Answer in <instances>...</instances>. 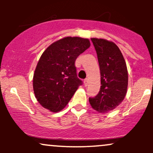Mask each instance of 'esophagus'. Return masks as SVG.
I'll list each match as a JSON object with an SVG mask.
<instances>
[{
  "label": "esophagus",
  "mask_w": 153,
  "mask_h": 153,
  "mask_svg": "<svg viewBox=\"0 0 153 153\" xmlns=\"http://www.w3.org/2000/svg\"><path fill=\"white\" fill-rule=\"evenodd\" d=\"M83 82H84V85H85V86H87V85H88V79L85 78V80H83Z\"/></svg>",
  "instance_id": "obj_1"
}]
</instances>
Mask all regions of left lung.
<instances>
[{"label":"left lung","mask_w":153,"mask_h":153,"mask_svg":"<svg viewBox=\"0 0 153 153\" xmlns=\"http://www.w3.org/2000/svg\"><path fill=\"white\" fill-rule=\"evenodd\" d=\"M91 41L97 54L101 85L99 94L89 98V102L94 109L105 113L118 106L125 97L128 85L127 65L114 42L96 38Z\"/></svg>","instance_id":"8db88e82"}]
</instances>
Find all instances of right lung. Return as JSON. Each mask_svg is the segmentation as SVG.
Instances as JSON below:
<instances>
[{
	"mask_svg": "<svg viewBox=\"0 0 153 153\" xmlns=\"http://www.w3.org/2000/svg\"><path fill=\"white\" fill-rule=\"evenodd\" d=\"M91 46L88 39L68 36L52 43L37 63L33 78L35 97L53 112L65 108L82 82L77 76V57Z\"/></svg>",
	"mask_w": 153,
	"mask_h": 153,
	"instance_id": "add662e5",
	"label": "right lung"
}]
</instances>
